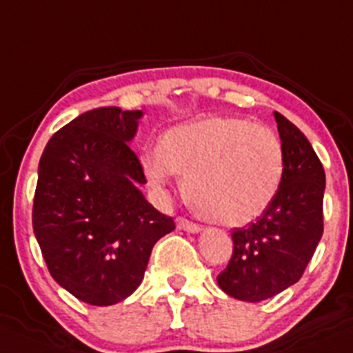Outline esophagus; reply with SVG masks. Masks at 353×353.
I'll return each mask as SVG.
<instances>
[{"mask_svg": "<svg viewBox=\"0 0 353 353\" xmlns=\"http://www.w3.org/2000/svg\"><path fill=\"white\" fill-rule=\"evenodd\" d=\"M176 227H179L180 230H185V232H190V234H197L201 232V227L197 223H192V221H189L187 218H176Z\"/></svg>", "mask_w": 353, "mask_h": 353, "instance_id": "obj_1", "label": "esophagus"}]
</instances>
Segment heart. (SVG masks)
<instances>
[{"mask_svg": "<svg viewBox=\"0 0 353 353\" xmlns=\"http://www.w3.org/2000/svg\"><path fill=\"white\" fill-rule=\"evenodd\" d=\"M150 185L164 190L174 173L206 220L241 227L268 210L284 176V149L272 130L243 117L211 116L174 126L163 147L143 156Z\"/></svg>", "mask_w": 353, "mask_h": 353, "instance_id": "b5f03b06", "label": "heart"}]
</instances>
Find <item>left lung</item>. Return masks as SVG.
<instances>
[{
	"mask_svg": "<svg viewBox=\"0 0 353 353\" xmlns=\"http://www.w3.org/2000/svg\"><path fill=\"white\" fill-rule=\"evenodd\" d=\"M274 117L284 149L283 183L254 223L232 230V258L216 277L221 291L251 303L298 283L324 230V168L307 137L283 114Z\"/></svg>",
	"mask_w": 353,
	"mask_h": 353,
	"instance_id": "8db88e82",
	"label": "left lung"
}]
</instances>
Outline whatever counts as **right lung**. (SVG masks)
Returning a JSON list of instances; mask_svg holds the SVG:
<instances>
[{
  "label": "right lung",
  "instance_id": "obj_1",
  "mask_svg": "<svg viewBox=\"0 0 353 353\" xmlns=\"http://www.w3.org/2000/svg\"><path fill=\"white\" fill-rule=\"evenodd\" d=\"M142 110L100 107L60 128L38 166L32 229L53 279L85 303L107 307L140 286L154 244L174 230L139 189L130 143Z\"/></svg>",
  "mask_w": 353,
  "mask_h": 353
}]
</instances>
